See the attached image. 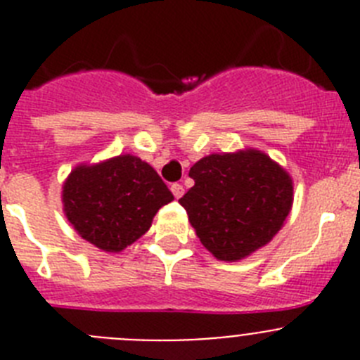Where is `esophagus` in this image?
Returning <instances> with one entry per match:
<instances>
[{"mask_svg": "<svg viewBox=\"0 0 360 360\" xmlns=\"http://www.w3.org/2000/svg\"><path fill=\"white\" fill-rule=\"evenodd\" d=\"M171 191H173V195H174V198H182V195H184V186L182 184H173V186H171Z\"/></svg>", "mask_w": 360, "mask_h": 360, "instance_id": "1", "label": "esophagus"}]
</instances>
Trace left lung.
Wrapping results in <instances>:
<instances>
[{
    "mask_svg": "<svg viewBox=\"0 0 360 360\" xmlns=\"http://www.w3.org/2000/svg\"><path fill=\"white\" fill-rule=\"evenodd\" d=\"M189 176L195 186L178 202L203 247L221 262H236L269 243L290 212V176L265 153L209 155Z\"/></svg>",
    "mask_w": 360,
    "mask_h": 360,
    "instance_id": "8db88e82",
    "label": "left lung"
}]
</instances>
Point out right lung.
Masks as SVG:
<instances>
[{"mask_svg":"<svg viewBox=\"0 0 360 360\" xmlns=\"http://www.w3.org/2000/svg\"><path fill=\"white\" fill-rule=\"evenodd\" d=\"M173 200L151 165L120 155L97 165H79L63 187L73 229L106 252H120L151 227L153 216Z\"/></svg>","mask_w":360,"mask_h":360,"instance_id":"obj_1","label":"right lung"}]
</instances>
